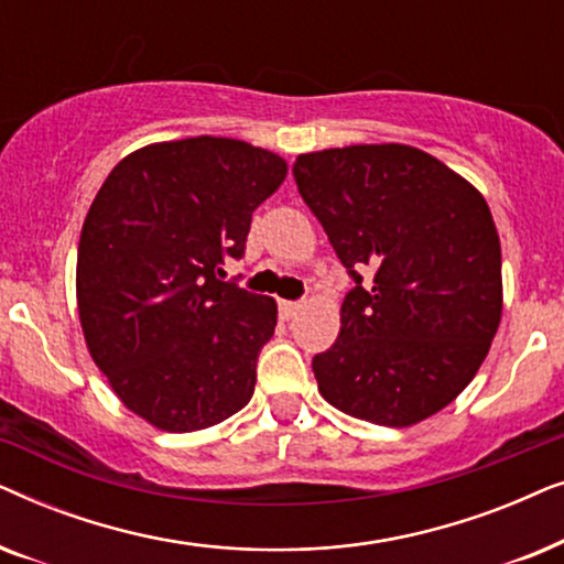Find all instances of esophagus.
Listing matches in <instances>:
<instances>
[{
    "label": "esophagus",
    "mask_w": 564,
    "mask_h": 564,
    "mask_svg": "<svg viewBox=\"0 0 564 564\" xmlns=\"http://www.w3.org/2000/svg\"><path fill=\"white\" fill-rule=\"evenodd\" d=\"M300 307H303V303H297V300H280V315L284 321L295 318Z\"/></svg>",
    "instance_id": "obj_1"
}]
</instances>
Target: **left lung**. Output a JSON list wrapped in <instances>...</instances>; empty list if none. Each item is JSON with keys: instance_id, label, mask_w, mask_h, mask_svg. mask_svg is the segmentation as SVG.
I'll return each mask as SVG.
<instances>
[{"instance_id": "left-lung-1", "label": "left lung", "mask_w": 564, "mask_h": 564, "mask_svg": "<svg viewBox=\"0 0 564 564\" xmlns=\"http://www.w3.org/2000/svg\"><path fill=\"white\" fill-rule=\"evenodd\" d=\"M292 176L354 280L336 344L313 357L321 395L392 429L442 411L488 357L503 311L488 203L400 143L303 153Z\"/></svg>"}]
</instances>
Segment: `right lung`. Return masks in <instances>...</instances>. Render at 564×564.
<instances>
[{
	"label": "right lung",
	"mask_w": 564,
	"mask_h": 564,
	"mask_svg": "<svg viewBox=\"0 0 564 564\" xmlns=\"http://www.w3.org/2000/svg\"><path fill=\"white\" fill-rule=\"evenodd\" d=\"M284 174L272 151L197 135L130 153L99 187L76 259L84 338L153 426L199 431L251 400L276 305L220 276Z\"/></svg>",
	"instance_id": "add662e5"
}]
</instances>
